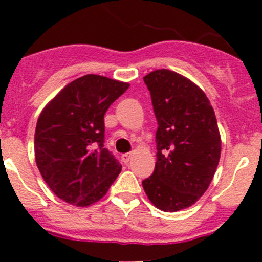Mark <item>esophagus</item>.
<instances>
[{"label": "esophagus", "mask_w": 262, "mask_h": 262, "mask_svg": "<svg viewBox=\"0 0 262 262\" xmlns=\"http://www.w3.org/2000/svg\"><path fill=\"white\" fill-rule=\"evenodd\" d=\"M130 157H132V152L124 153V155H121V161H123L124 163H128L129 160H130Z\"/></svg>", "instance_id": "1"}]
</instances>
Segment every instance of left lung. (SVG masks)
<instances>
[{
	"mask_svg": "<svg viewBox=\"0 0 262 262\" xmlns=\"http://www.w3.org/2000/svg\"><path fill=\"white\" fill-rule=\"evenodd\" d=\"M149 90L157 162L142 181L148 199L163 212H179L200 199L213 180L221 157L214 110L202 89L170 70L143 77Z\"/></svg>",
	"mask_w": 262,
	"mask_h": 262,
	"instance_id": "left-lung-1",
	"label": "left lung"
}]
</instances>
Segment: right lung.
I'll return each instance as SVG.
<instances>
[{
	"label": "right lung",
	"mask_w": 262,
	"mask_h": 262,
	"mask_svg": "<svg viewBox=\"0 0 262 262\" xmlns=\"http://www.w3.org/2000/svg\"><path fill=\"white\" fill-rule=\"evenodd\" d=\"M129 83L86 75L68 83L47 105L35 129V161L59 199L89 207L101 199L121 165L104 147V115Z\"/></svg>",
	"instance_id": "1"
}]
</instances>
